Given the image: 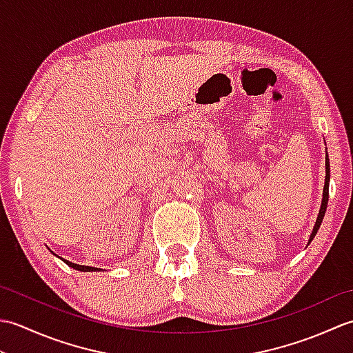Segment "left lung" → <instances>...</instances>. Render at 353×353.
Wrapping results in <instances>:
<instances>
[{"mask_svg":"<svg viewBox=\"0 0 353 353\" xmlns=\"http://www.w3.org/2000/svg\"><path fill=\"white\" fill-rule=\"evenodd\" d=\"M329 177H331V168H329V159H327V154H326V179H325V188H323V200H321V206H320V212L317 216V221H316V226H314L312 234L310 236V243L312 241V238L316 236L317 230L320 228L321 221H323V216L326 212V208H327V200H329ZM308 243V244H310Z\"/></svg>","mask_w":353,"mask_h":353,"instance_id":"8db88e82","label":"left lung"}]
</instances>
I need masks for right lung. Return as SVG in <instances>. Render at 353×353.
Listing matches in <instances>:
<instances>
[{"label": "right lung", "mask_w": 353, "mask_h": 353, "mask_svg": "<svg viewBox=\"0 0 353 353\" xmlns=\"http://www.w3.org/2000/svg\"><path fill=\"white\" fill-rule=\"evenodd\" d=\"M63 262H66V264H68L70 267H72V268H76V270H80V272H95V267H88V265H79V264H74V262H70V261H66V259H63Z\"/></svg>", "instance_id": "1"}]
</instances>
